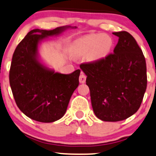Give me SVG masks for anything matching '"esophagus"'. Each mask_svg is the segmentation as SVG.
Instances as JSON below:
<instances>
[{
	"label": "esophagus",
	"instance_id": "esophagus-1",
	"mask_svg": "<svg viewBox=\"0 0 156 156\" xmlns=\"http://www.w3.org/2000/svg\"><path fill=\"white\" fill-rule=\"evenodd\" d=\"M86 78H87L86 75L83 74V73H81V75H80V76H79V82L81 83H85V81H86Z\"/></svg>",
	"mask_w": 156,
	"mask_h": 156
}]
</instances>
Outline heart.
Listing matches in <instances>:
<instances>
[{"label": "heart", "mask_w": 156, "mask_h": 156, "mask_svg": "<svg viewBox=\"0 0 156 156\" xmlns=\"http://www.w3.org/2000/svg\"><path fill=\"white\" fill-rule=\"evenodd\" d=\"M113 47V40L107 35L92 34L78 39L73 44V53L75 56L87 55L91 61L105 58Z\"/></svg>", "instance_id": "b5f03b06"}]
</instances>
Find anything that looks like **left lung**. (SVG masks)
Returning a JSON list of instances; mask_svg holds the SVG:
<instances>
[{
	"label": "left lung",
	"instance_id": "8db88e82",
	"mask_svg": "<svg viewBox=\"0 0 156 156\" xmlns=\"http://www.w3.org/2000/svg\"><path fill=\"white\" fill-rule=\"evenodd\" d=\"M113 53L80 67L87 76L94 113L104 121H119L135 114L141 106L147 84L144 55L136 39L126 31Z\"/></svg>",
	"mask_w": 156,
	"mask_h": 156
}]
</instances>
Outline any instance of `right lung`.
<instances>
[{"label":"right lung","instance_id":"obj_1","mask_svg":"<svg viewBox=\"0 0 156 156\" xmlns=\"http://www.w3.org/2000/svg\"><path fill=\"white\" fill-rule=\"evenodd\" d=\"M69 27L31 30L13 53L9 83L15 103L27 117L39 122L50 123L61 119L79 84L80 69L69 75L61 74L48 69L37 59L40 41L59 35Z\"/></svg>","mask_w":156,"mask_h":156}]
</instances>
